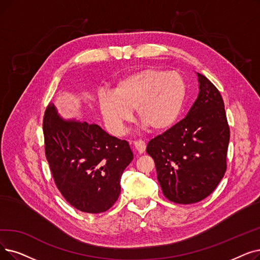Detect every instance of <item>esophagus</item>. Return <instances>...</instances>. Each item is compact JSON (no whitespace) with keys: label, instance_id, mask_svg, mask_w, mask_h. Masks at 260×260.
<instances>
[{"label":"esophagus","instance_id":"34e87169","mask_svg":"<svg viewBox=\"0 0 260 260\" xmlns=\"http://www.w3.org/2000/svg\"><path fill=\"white\" fill-rule=\"evenodd\" d=\"M133 144L135 146V149H136L139 153H143L145 151L146 145L143 140H135V141H133Z\"/></svg>","mask_w":260,"mask_h":260}]
</instances>
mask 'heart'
Instances as JSON below:
<instances>
[{
  "mask_svg": "<svg viewBox=\"0 0 260 260\" xmlns=\"http://www.w3.org/2000/svg\"><path fill=\"white\" fill-rule=\"evenodd\" d=\"M185 93V83L179 74L146 69L123 78L116 91L101 90L99 103L109 131L121 136L135 108L145 125L155 131L169 128L182 110Z\"/></svg>",
  "mask_w": 260,
  "mask_h": 260,
  "instance_id": "heart-1",
  "label": "heart"
}]
</instances>
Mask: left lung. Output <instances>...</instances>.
Instances as JSON below:
<instances>
[{"instance_id": "8db88e82", "label": "left lung", "mask_w": 260, "mask_h": 260, "mask_svg": "<svg viewBox=\"0 0 260 260\" xmlns=\"http://www.w3.org/2000/svg\"><path fill=\"white\" fill-rule=\"evenodd\" d=\"M198 77L199 96L187 116L146 146L164 196L177 204L207 198L228 168L230 126L223 99L206 76Z\"/></svg>"}]
</instances>
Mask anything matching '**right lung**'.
I'll return each instance as SVG.
<instances>
[{
	"label": "right lung",
	"instance_id": "right-lung-1",
	"mask_svg": "<svg viewBox=\"0 0 260 260\" xmlns=\"http://www.w3.org/2000/svg\"><path fill=\"white\" fill-rule=\"evenodd\" d=\"M42 128L54 183L66 201L88 213L114 206L122 173L133 160L128 142L96 124L63 121L52 102L44 111Z\"/></svg>",
	"mask_w": 260,
	"mask_h": 260
}]
</instances>
